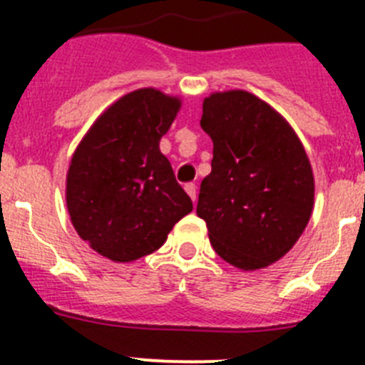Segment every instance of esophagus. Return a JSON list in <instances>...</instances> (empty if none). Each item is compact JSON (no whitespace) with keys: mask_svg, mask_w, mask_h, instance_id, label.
<instances>
[{"mask_svg":"<svg viewBox=\"0 0 365 365\" xmlns=\"http://www.w3.org/2000/svg\"><path fill=\"white\" fill-rule=\"evenodd\" d=\"M185 190L188 192V195L192 197L193 202L197 201V186H195V182H188V185L185 186Z\"/></svg>","mask_w":365,"mask_h":365,"instance_id":"34e87169","label":"esophagus"}]
</instances>
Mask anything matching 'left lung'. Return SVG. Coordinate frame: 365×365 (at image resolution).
I'll list each match as a JSON object with an SVG mask.
<instances>
[{"mask_svg":"<svg viewBox=\"0 0 365 365\" xmlns=\"http://www.w3.org/2000/svg\"><path fill=\"white\" fill-rule=\"evenodd\" d=\"M201 128L214 159L197 215L222 259L263 269L291 250L311 217L314 179L305 150L291 125L247 91L205 98Z\"/></svg>","mask_w":365,"mask_h":365,"instance_id":"1","label":"left lung"}]
</instances>
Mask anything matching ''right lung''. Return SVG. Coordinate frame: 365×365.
Here are the masks:
<instances>
[{
	"label": "right lung",
	"instance_id": "1",
	"mask_svg": "<svg viewBox=\"0 0 365 365\" xmlns=\"http://www.w3.org/2000/svg\"><path fill=\"white\" fill-rule=\"evenodd\" d=\"M180 102L151 87L117 100L71 159L67 208L74 230L102 256L133 261L163 247L193 210L160 153Z\"/></svg>",
	"mask_w": 365,
	"mask_h": 365
}]
</instances>
